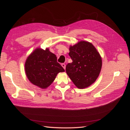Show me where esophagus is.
Segmentation results:
<instances>
[{
	"instance_id": "1",
	"label": "esophagus",
	"mask_w": 130,
	"mask_h": 130,
	"mask_svg": "<svg viewBox=\"0 0 130 130\" xmlns=\"http://www.w3.org/2000/svg\"><path fill=\"white\" fill-rule=\"evenodd\" d=\"M61 66L64 69H66V64L64 63H62L61 64Z\"/></svg>"
}]
</instances>
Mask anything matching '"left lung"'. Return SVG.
Instances as JSON below:
<instances>
[{"label": "left lung", "mask_w": 130, "mask_h": 130, "mask_svg": "<svg viewBox=\"0 0 130 130\" xmlns=\"http://www.w3.org/2000/svg\"><path fill=\"white\" fill-rule=\"evenodd\" d=\"M69 55L73 62L66 66V71L76 87L84 89L94 83L102 67V58L95 46L81 41L70 46Z\"/></svg>", "instance_id": "left-lung-1"}]
</instances>
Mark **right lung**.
<instances>
[{
    "label": "right lung",
    "mask_w": 130,
    "mask_h": 130,
    "mask_svg": "<svg viewBox=\"0 0 130 130\" xmlns=\"http://www.w3.org/2000/svg\"><path fill=\"white\" fill-rule=\"evenodd\" d=\"M64 69L57 62L55 55L49 48L35 49L27 57L25 72L31 83L42 89L48 88L59 73Z\"/></svg>",
    "instance_id": "right-lung-1"
}]
</instances>
